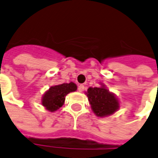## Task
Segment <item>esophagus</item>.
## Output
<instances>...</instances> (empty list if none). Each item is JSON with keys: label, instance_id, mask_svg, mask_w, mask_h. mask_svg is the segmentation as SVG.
Segmentation results:
<instances>
[{"label": "esophagus", "instance_id": "1", "mask_svg": "<svg viewBox=\"0 0 158 158\" xmlns=\"http://www.w3.org/2000/svg\"><path fill=\"white\" fill-rule=\"evenodd\" d=\"M78 89H79V91L81 93V92L84 91V85H83V84H80L79 87H78Z\"/></svg>", "mask_w": 158, "mask_h": 158}]
</instances>
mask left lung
I'll return each instance as SVG.
<instances>
[{
  "instance_id": "left-lung-1",
  "label": "left lung",
  "mask_w": 158,
  "mask_h": 158,
  "mask_svg": "<svg viewBox=\"0 0 158 158\" xmlns=\"http://www.w3.org/2000/svg\"><path fill=\"white\" fill-rule=\"evenodd\" d=\"M85 94L88 97L92 110L98 117L113 115L120 108L119 99L102 83H100V87H89Z\"/></svg>"
}]
</instances>
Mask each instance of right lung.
<instances>
[{
  "label": "right lung",
  "instance_id": "1",
  "mask_svg": "<svg viewBox=\"0 0 158 158\" xmlns=\"http://www.w3.org/2000/svg\"><path fill=\"white\" fill-rule=\"evenodd\" d=\"M76 90L77 85L73 82L52 86L42 97V105L47 110L54 112L64 105L67 94Z\"/></svg>",
  "mask_w": 158,
  "mask_h": 158
}]
</instances>
